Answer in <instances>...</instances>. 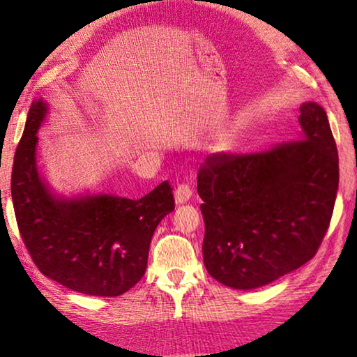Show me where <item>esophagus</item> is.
<instances>
[{
	"instance_id": "obj_1",
	"label": "esophagus",
	"mask_w": 357,
	"mask_h": 357,
	"mask_svg": "<svg viewBox=\"0 0 357 357\" xmlns=\"http://www.w3.org/2000/svg\"><path fill=\"white\" fill-rule=\"evenodd\" d=\"M192 197V189L189 184H179L176 189H174V200H176L178 204L189 202V198Z\"/></svg>"
}]
</instances>
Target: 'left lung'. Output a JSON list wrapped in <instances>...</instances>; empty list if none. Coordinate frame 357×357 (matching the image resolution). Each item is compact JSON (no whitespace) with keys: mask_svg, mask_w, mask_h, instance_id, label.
<instances>
[{"mask_svg":"<svg viewBox=\"0 0 357 357\" xmlns=\"http://www.w3.org/2000/svg\"><path fill=\"white\" fill-rule=\"evenodd\" d=\"M302 138L259 153H217L200 165L203 259L236 289L274 282L315 257L338 189V154L328 114L301 105Z\"/></svg>","mask_w":357,"mask_h":357,"instance_id":"1","label":"left lung"}]
</instances>
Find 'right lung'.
Instances as JSON below:
<instances>
[{"mask_svg":"<svg viewBox=\"0 0 357 357\" xmlns=\"http://www.w3.org/2000/svg\"><path fill=\"white\" fill-rule=\"evenodd\" d=\"M45 112L42 100L29 108L12 165L10 193L23 244L42 274L69 289L123 294L144 275L155 228L174 209L173 187L164 181L140 200L53 197L36 165V132Z\"/></svg>","mask_w":357,"mask_h":357,"instance_id":"add662e5","label":"right lung"}]
</instances>
